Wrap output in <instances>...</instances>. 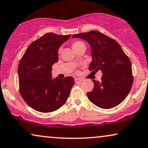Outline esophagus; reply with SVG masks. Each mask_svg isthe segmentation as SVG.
Listing matches in <instances>:
<instances>
[{
	"label": "esophagus",
	"mask_w": 148,
	"mask_h": 148,
	"mask_svg": "<svg viewBox=\"0 0 148 148\" xmlns=\"http://www.w3.org/2000/svg\"><path fill=\"white\" fill-rule=\"evenodd\" d=\"M82 82V79H79V78H75V83H79V82Z\"/></svg>",
	"instance_id": "1"
}]
</instances>
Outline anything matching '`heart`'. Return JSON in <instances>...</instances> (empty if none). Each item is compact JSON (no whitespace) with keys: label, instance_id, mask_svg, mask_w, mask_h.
I'll list each match as a JSON object with an SVG mask.
<instances>
[{"label":"heart","instance_id":"heart-1","mask_svg":"<svg viewBox=\"0 0 148 148\" xmlns=\"http://www.w3.org/2000/svg\"><path fill=\"white\" fill-rule=\"evenodd\" d=\"M72 47L73 49V50L75 51H76L78 49H81V48H85L86 49V45L83 42L81 41H74L73 43H72ZM60 53V49H58V53Z\"/></svg>","mask_w":148,"mask_h":148}]
</instances>
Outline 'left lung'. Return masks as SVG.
<instances>
[{
    "label": "left lung",
    "instance_id": "1",
    "mask_svg": "<svg viewBox=\"0 0 148 148\" xmlns=\"http://www.w3.org/2000/svg\"><path fill=\"white\" fill-rule=\"evenodd\" d=\"M91 47L92 61L90 71H102L101 82L92 80L94 89L87 93L88 99L102 109H111L120 104L131 90L133 75L131 62L118 42L97 30L75 34Z\"/></svg>",
    "mask_w": 148,
    "mask_h": 148
}]
</instances>
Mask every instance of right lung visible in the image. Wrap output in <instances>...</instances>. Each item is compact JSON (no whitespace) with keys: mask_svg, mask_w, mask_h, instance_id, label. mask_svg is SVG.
<instances>
[{"mask_svg":"<svg viewBox=\"0 0 148 148\" xmlns=\"http://www.w3.org/2000/svg\"><path fill=\"white\" fill-rule=\"evenodd\" d=\"M71 36L46 33L26 49L18 65L19 88L24 101L39 112H52L66 103L75 81L72 77L51 79L58 50Z\"/></svg>","mask_w":148,"mask_h":148,"instance_id":"obj_1","label":"right lung"}]
</instances>
